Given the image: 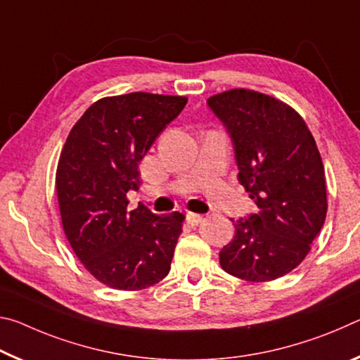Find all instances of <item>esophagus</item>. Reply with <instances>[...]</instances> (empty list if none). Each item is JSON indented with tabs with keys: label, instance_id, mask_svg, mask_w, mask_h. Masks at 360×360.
Returning <instances> with one entry per match:
<instances>
[{
	"label": "esophagus",
	"instance_id": "34e87169",
	"mask_svg": "<svg viewBox=\"0 0 360 360\" xmlns=\"http://www.w3.org/2000/svg\"><path fill=\"white\" fill-rule=\"evenodd\" d=\"M202 220H204V217L199 215V214H191V212H188V214H186V221L193 226H198Z\"/></svg>",
	"mask_w": 360,
	"mask_h": 360
}]
</instances>
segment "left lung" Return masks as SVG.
Wrapping results in <instances>:
<instances>
[{"label":"left lung","instance_id":"left-lung-1","mask_svg":"<svg viewBox=\"0 0 360 360\" xmlns=\"http://www.w3.org/2000/svg\"><path fill=\"white\" fill-rule=\"evenodd\" d=\"M207 105L233 140L239 184L260 209L233 220L221 268L249 282L282 278L304 260L327 215L326 172L313 134L295 110L262 92L225 91Z\"/></svg>","mask_w":360,"mask_h":360}]
</instances>
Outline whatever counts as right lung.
I'll use <instances>...</instances> for the list:
<instances>
[{
	"mask_svg": "<svg viewBox=\"0 0 360 360\" xmlns=\"http://www.w3.org/2000/svg\"><path fill=\"white\" fill-rule=\"evenodd\" d=\"M186 97L131 92L103 97L70 131L58 159L56 188L65 236L84 268L117 290H141L170 271L185 215H156L140 204L139 162Z\"/></svg>",
	"mask_w": 360,
	"mask_h": 360,
	"instance_id": "obj_1",
	"label": "right lung"
}]
</instances>
